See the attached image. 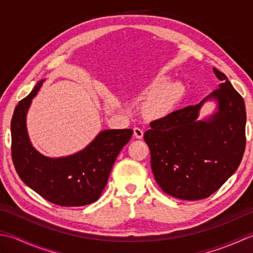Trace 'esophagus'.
<instances>
[{"mask_svg": "<svg viewBox=\"0 0 253 253\" xmlns=\"http://www.w3.org/2000/svg\"><path fill=\"white\" fill-rule=\"evenodd\" d=\"M133 136H135L137 139H142L143 137V130L140 127H135L133 128Z\"/></svg>", "mask_w": 253, "mask_h": 253, "instance_id": "esophagus-1", "label": "esophagus"}]
</instances>
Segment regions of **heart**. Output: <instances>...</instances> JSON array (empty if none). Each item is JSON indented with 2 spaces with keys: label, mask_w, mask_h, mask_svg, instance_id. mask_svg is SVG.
<instances>
[{
  "label": "heart",
  "mask_w": 253,
  "mask_h": 253,
  "mask_svg": "<svg viewBox=\"0 0 253 253\" xmlns=\"http://www.w3.org/2000/svg\"><path fill=\"white\" fill-rule=\"evenodd\" d=\"M144 109L153 118H163L174 111L184 94V87L179 82L168 83V77L159 76L151 80L140 94H149Z\"/></svg>",
  "instance_id": "heart-1"
}]
</instances>
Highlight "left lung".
I'll return each instance as SVG.
<instances>
[{"label":"left lung","instance_id":"8db88e82","mask_svg":"<svg viewBox=\"0 0 253 253\" xmlns=\"http://www.w3.org/2000/svg\"><path fill=\"white\" fill-rule=\"evenodd\" d=\"M213 72L222 82L218 89L197 105L151 122L143 136L158 185L181 200L211 196L238 169L245 152V101L223 73ZM207 101L216 105L201 119Z\"/></svg>","mask_w":253,"mask_h":253}]
</instances>
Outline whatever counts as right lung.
<instances>
[{"label":"right lung","instance_id":"1","mask_svg":"<svg viewBox=\"0 0 253 253\" xmlns=\"http://www.w3.org/2000/svg\"><path fill=\"white\" fill-rule=\"evenodd\" d=\"M45 80L15 107L10 123L12 158L20 179L30 189L57 206L82 207L95 202L106 186L117 155L130 140L132 129L100 131L88 146L66 157L51 158L32 144L27 114Z\"/></svg>","mask_w":253,"mask_h":253}]
</instances>
